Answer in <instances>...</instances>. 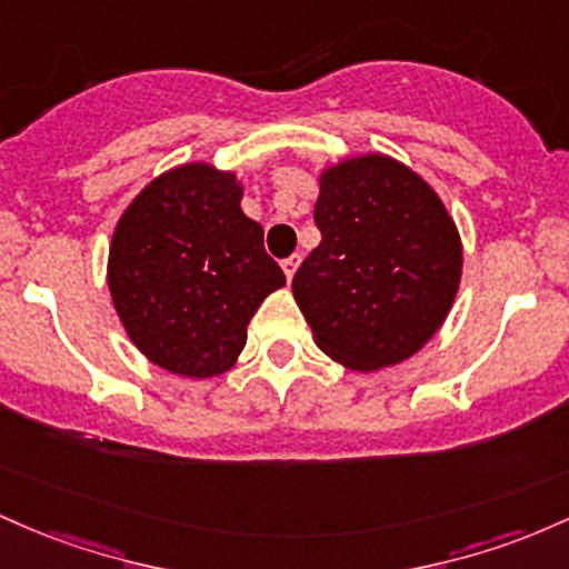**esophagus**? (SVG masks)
<instances>
[{
    "instance_id": "obj_1",
    "label": "esophagus",
    "mask_w": 569,
    "mask_h": 569,
    "mask_svg": "<svg viewBox=\"0 0 569 569\" xmlns=\"http://www.w3.org/2000/svg\"><path fill=\"white\" fill-rule=\"evenodd\" d=\"M298 263H301V254H290V258H284V260H282V271H284V277H287V279L296 277V268H298Z\"/></svg>"
}]
</instances>
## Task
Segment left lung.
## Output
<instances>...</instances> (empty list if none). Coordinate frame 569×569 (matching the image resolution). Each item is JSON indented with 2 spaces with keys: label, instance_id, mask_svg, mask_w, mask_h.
<instances>
[{
  "label": "left lung",
  "instance_id": "1",
  "mask_svg": "<svg viewBox=\"0 0 569 569\" xmlns=\"http://www.w3.org/2000/svg\"><path fill=\"white\" fill-rule=\"evenodd\" d=\"M322 241L292 277L317 347L349 370L417 355L449 315L462 241L443 201L389 156L347 158L319 174Z\"/></svg>",
  "mask_w": 569,
  "mask_h": 569
}]
</instances>
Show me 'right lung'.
Wrapping results in <instances>:
<instances>
[{
    "label": "right lung",
    "mask_w": 569,
    "mask_h": 569,
    "mask_svg": "<svg viewBox=\"0 0 569 569\" xmlns=\"http://www.w3.org/2000/svg\"><path fill=\"white\" fill-rule=\"evenodd\" d=\"M233 171L184 163L156 177L118 220L110 296L133 347L169 373L209 379L236 362L247 325L284 273L241 212Z\"/></svg>",
    "instance_id": "obj_1"
}]
</instances>
